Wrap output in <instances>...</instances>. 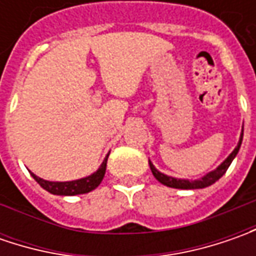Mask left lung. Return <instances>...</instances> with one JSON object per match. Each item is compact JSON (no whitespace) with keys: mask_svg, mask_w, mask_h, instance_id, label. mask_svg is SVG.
Masks as SVG:
<instances>
[{"mask_svg":"<svg viewBox=\"0 0 256 256\" xmlns=\"http://www.w3.org/2000/svg\"><path fill=\"white\" fill-rule=\"evenodd\" d=\"M242 136H244V128H242V134H241V138H240V144L236 145V148L232 151V154L224 161V162L215 170V171L210 172L208 175H205L202 180H198V181H186V180H176V178H172V176H166V175H164L160 171H156L155 170V166H154L151 161H150V168H151V171H152L154 176L158 180V181L164 184V185H166V186H171V188H178V190H200V188H205V186H210L212 185L214 182H216L220 178H221L222 175L226 172V170L230 168V165H231L232 160L236 156V154L240 151V146H241L242 144Z\"/></svg>","mask_w":256,"mask_h":256,"instance_id":"8db88e82","label":"left lung"}]
</instances>
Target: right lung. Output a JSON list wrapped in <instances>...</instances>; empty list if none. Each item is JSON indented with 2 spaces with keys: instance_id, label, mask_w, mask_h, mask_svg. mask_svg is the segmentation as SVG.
I'll return each mask as SVG.
<instances>
[{
  "instance_id": "obj_1",
  "label": "right lung",
  "mask_w": 256,
  "mask_h": 256,
  "mask_svg": "<svg viewBox=\"0 0 256 256\" xmlns=\"http://www.w3.org/2000/svg\"><path fill=\"white\" fill-rule=\"evenodd\" d=\"M106 160L108 156L105 158V161L102 165L100 166V170L96 172H94L92 175L82 178V180H78V181H71V182H51L45 181L38 178L36 175L31 174L32 178L35 181L38 182L45 191L51 192L54 195H80V194H86V192H91L95 190L101 181H102L104 175H105V170H106Z\"/></svg>"
}]
</instances>
